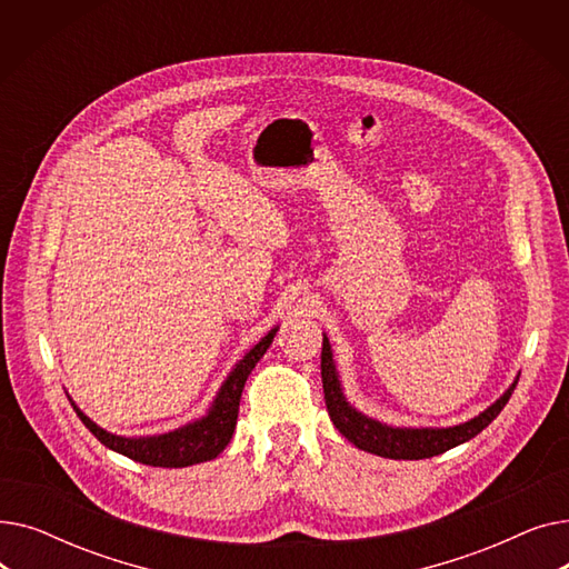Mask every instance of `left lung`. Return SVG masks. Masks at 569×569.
<instances>
[{"label":"left lung","instance_id":"8db88e82","mask_svg":"<svg viewBox=\"0 0 569 569\" xmlns=\"http://www.w3.org/2000/svg\"><path fill=\"white\" fill-rule=\"evenodd\" d=\"M320 376H322V392L327 412H330V420L335 427L346 436L355 447H360L365 452L385 457V459H431L438 457L452 447L475 438L482 429H487L498 412L510 401L517 380L507 387L505 395L496 399L487 410L475 415L472 420L455 425V427H390L382 425L373 417L357 410L348 403L341 378L337 371V362L332 355L330 339L322 335V352H320Z\"/></svg>","mask_w":569,"mask_h":569}]
</instances>
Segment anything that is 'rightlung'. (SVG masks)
Masks as SVG:
<instances>
[{"instance_id":"1","label":"right lung","mask_w":569,"mask_h":569,"mask_svg":"<svg viewBox=\"0 0 569 569\" xmlns=\"http://www.w3.org/2000/svg\"><path fill=\"white\" fill-rule=\"evenodd\" d=\"M279 327L269 330L244 357L239 360L223 385L219 387V392L209 406V410L198 417V420L179 427L168 433L159 436H117L106 429H101L97 422L89 420V417L71 401L73 410L78 412L80 422L92 431L108 450L124 455L138 463L144 466H154V468H184L202 461H212L217 459L226 445L232 438L234 425H237V412H239V399H242L244 382L253 367L260 362V357L267 352V348L272 346L274 335Z\"/></svg>"}]
</instances>
